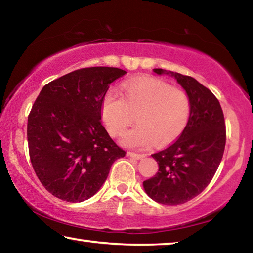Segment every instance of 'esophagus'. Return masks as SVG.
I'll use <instances>...</instances> for the list:
<instances>
[{
	"label": "esophagus",
	"mask_w": 253,
	"mask_h": 253,
	"mask_svg": "<svg viewBox=\"0 0 253 253\" xmlns=\"http://www.w3.org/2000/svg\"><path fill=\"white\" fill-rule=\"evenodd\" d=\"M127 156H129L131 158H135V160H142L146 155H144V154H137V153H132V152H128L127 153Z\"/></svg>",
	"instance_id": "obj_1"
}]
</instances>
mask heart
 <instances>
[{"label": "heart", "mask_w": 253, "mask_h": 253, "mask_svg": "<svg viewBox=\"0 0 253 253\" xmlns=\"http://www.w3.org/2000/svg\"><path fill=\"white\" fill-rule=\"evenodd\" d=\"M191 114L187 93L153 77L137 78L123 85V96L109 89L101 100V117L111 136H119L134 121L137 125L123 135L126 147L165 146L182 134Z\"/></svg>", "instance_id": "heart-1"}]
</instances>
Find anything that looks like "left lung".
<instances>
[{"label": "left lung", "mask_w": 253, "mask_h": 253, "mask_svg": "<svg viewBox=\"0 0 253 253\" xmlns=\"http://www.w3.org/2000/svg\"><path fill=\"white\" fill-rule=\"evenodd\" d=\"M153 71L182 85L190 98L191 114L176 142L152 155L160 169L143 186L155 202L183 204L209 185L219 168L226 137L223 111L216 97L196 79L164 69Z\"/></svg>", "instance_id": "8db88e82"}]
</instances>
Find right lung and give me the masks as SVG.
<instances>
[{"instance_id": "add662e5", "label": "right lung", "mask_w": 253, "mask_h": 253, "mask_svg": "<svg viewBox=\"0 0 253 253\" xmlns=\"http://www.w3.org/2000/svg\"><path fill=\"white\" fill-rule=\"evenodd\" d=\"M125 70L84 68L42 88L28 117L29 154L55 198L83 202L100 190L113 163L126 155L100 122L101 100Z\"/></svg>"}]
</instances>
